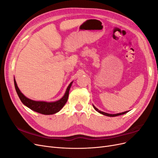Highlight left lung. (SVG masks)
<instances>
[{
  "label": "left lung",
  "instance_id": "8db88e82",
  "mask_svg": "<svg viewBox=\"0 0 158 158\" xmlns=\"http://www.w3.org/2000/svg\"><path fill=\"white\" fill-rule=\"evenodd\" d=\"M93 107L95 109V111H97L99 113L103 114V115H106V116H108V117H116V116H118V115H121V114H125V113H127L128 112V111H125V112H123V113H117V114H109V113H105V112L99 111V110L98 109H97L96 107H95L94 106H93Z\"/></svg>",
  "mask_w": 158,
  "mask_h": 158
}]
</instances>
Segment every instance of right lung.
Masks as SVG:
<instances>
[{
    "instance_id": "right-lung-1",
    "label": "right lung",
    "mask_w": 158,
    "mask_h": 158,
    "mask_svg": "<svg viewBox=\"0 0 158 158\" xmlns=\"http://www.w3.org/2000/svg\"><path fill=\"white\" fill-rule=\"evenodd\" d=\"M14 85H15V89L19 98L20 99L21 102L23 105H25L28 108L33 110L35 112L40 113L43 114H52L57 112H59L60 110L64 107L65 103H66L69 98V90L73 84L72 82L68 86L67 89L66 90V92L64 96L60 99L54 102H37L33 101L29 98H26L23 95L20 90L19 89L15 79L14 80Z\"/></svg>"
}]
</instances>
